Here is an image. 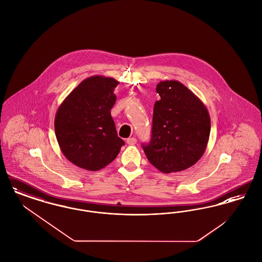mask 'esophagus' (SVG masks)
<instances>
[{
	"label": "esophagus",
	"instance_id": "esophagus-1",
	"mask_svg": "<svg viewBox=\"0 0 262 262\" xmlns=\"http://www.w3.org/2000/svg\"><path fill=\"white\" fill-rule=\"evenodd\" d=\"M126 143L128 145H135L137 143V138L136 137H129L126 139Z\"/></svg>",
	"mask_w": 262,
	"mask_h": 262
}]
</instances>
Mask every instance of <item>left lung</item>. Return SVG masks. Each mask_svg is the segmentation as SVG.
I'll list each match as a JSON object with an SVG mask.
<instances>
[{"label":"left lung","mask_w":262,"mask_h":262,"mask_svg":"<svg viewBox=\"0 0 262 262\" xmlns=\"http://www.w3.org/2000/svg\"><path fill=\"white\" fill-rule=\"evenodd\" d=\"M156 92L149 144L142 145L156 169L165 174L194 165L207 147L210 116L203 102L178 80H163Z\"/></svg>","instance_id":"left-lung-1"}]
</instances>
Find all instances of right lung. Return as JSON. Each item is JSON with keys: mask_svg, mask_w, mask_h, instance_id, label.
<instances>
[{"mask_svg": "<svg viewBox=\"0 0 262 262\" xmlns=\"http://www.w3.org/2000/svg\"><path fill=\"white\" fill-rule=\"evenodd\" d=\"M120 82L93 75L66 97L55 116V134L64 157L75 166L98 171L118 156L124 140L118 137L111 116Z\"/></svg>", "mask_w": 262, "mask_h": 262, "instance_id": "add662e5", "label": "right lung"}]
</instances>
